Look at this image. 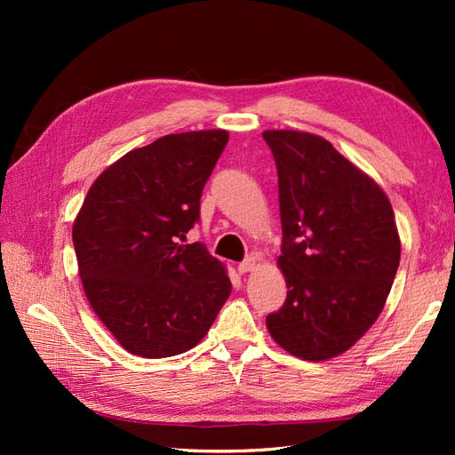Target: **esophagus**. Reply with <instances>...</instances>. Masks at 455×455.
Instances as JSON below:
<instances>
[{
  "instance_id": "1",
  "label": "esophagus",
  "mask_w": 455,
  "mask_h": 455,
  "mask_svg": "<svg viewBox=\"0 0 455 455\" xmlns=\"http://www.w3.org/2000/svg\"><path fill=\"white\" fill-rule=\"evenodd\" d=\"M256 266H258V256H248L244 262L238 264V272L240 274H248V272H252Z\"/></svg>"
}]
</instances>
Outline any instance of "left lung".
<instances>
[{
	"instance_id": "8db88e82",
	"label": "left lung",
	"mask_w": 455,
	"mask_h": 455,
	"mask_svg": "<svg viewBox=\"0 0 455 455\" xmlns=\"http://www.w3.org/2000/svg\"><path fill=\"white\" fill-rule=\"evenodd\" d=\"M277 166L287 299L266 324L295 357L324 362L370 331L387 301L401 238L387 193L331 142L264 131Z\"/></svg>"
}]
</instances>
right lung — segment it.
Here are the masks:
<instances>
[{
    "instance_id": "right-lung-1",
    "label": "right lung",
    "mask_w": 455,
    "mask_h": 455,
    "mask_svg": "<svg viewBox=\"0 0 455 455\" xmlns=\"http://www.w3.org/2000/svg\"><path fill=\"white\" fill-rule=\"evenodd\" d=\"M228 142L222 129L166 134L103 170L76 215L84 293L124 350L170 357L197 346L230 295L227 266L180 244Z\"/></svg>"
}]
</instances>
